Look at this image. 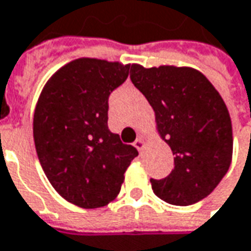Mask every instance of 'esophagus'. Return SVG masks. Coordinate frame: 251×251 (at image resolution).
<instances>
[{
    "instance_id": "34e87169",
    "label": "esophagus",
    "mask_w": 251,
    "mask_h": 251,
    "mask_svg": "<svg viewBox=\"0 0 251 251\" xmlns=\"http://www.w3.org/2000/svg\"><path fill=\"white\" fill-rule=\"evenodd\" d=\"M134 147L137 148L138 151H142L144 150V147H145V141H144V138H137L135 140V142H134Z\"/></svg>"
}]
</instances>
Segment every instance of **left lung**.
Instances as JSON below:
<instances>
[{
    "mask_svg": "<svg viewBox=\"0 0 251 251\" xmlns=\"http://www.w3.org/2000/svg\"><path fill=\"white\" fill-rule=\"evenodd\" d=\"M130 78L150 101L156 131L175 155L168 177L151 178L153 193L173 205L201 201L214 191L232 162V121L222 96L191 67L132 64Z\"/></svg>",
    "mask_w": 251,
    "mask_h": 251,
    "instance_id": "obj_1",
    "label": "left lung"
}]
</instances>
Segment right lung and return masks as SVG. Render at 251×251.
<instances>
[{
    "label": "right lung",
    "instance_id": "obj_1",
    "mask_svg": "<svg viewBox=\"0 0 251 251\" xmlns=\"http://www.w3.org/2000/svg\"><path fill=\"white\" fill-rule=\"evenodd\" d=\"M131 64L76 58L50 76L36 103L33 138L49 181L68 202L100 208L119 196L138 151L107 127L110 92Z\"/></svg>",
    "mask_w": 251,
    "mask_h": 251
}]
</instances>
